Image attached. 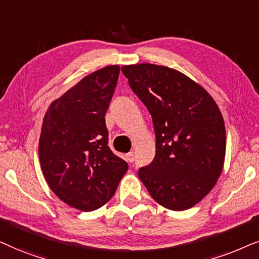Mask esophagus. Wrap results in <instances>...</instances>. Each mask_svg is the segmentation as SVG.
I'll use <instances>...</instances> for the list:
<instances>
[{
    "label": "esophagus",
    "mask_w": 259,
    "mask_h": 259,
    "mask_svg": "<svg viewBox=\"0 0 259 259\" xmlns=\"http://www.w3.org/2000/svg\"><path fill=\"white\" fill-rule=\"evenodd\" d=\"M125 158L127 162H130V163H133L134 160H135V155H134V153H127L125 155Z\"/></svg>",
    "instance_id": "obj_1"
}]
</instances>
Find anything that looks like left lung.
I'll use <instances>...</instances> for the list:
<instances>
[{"mask_svg": "<svg viewBox=\"0 0 259 259\" xmlns=\"http://www.w3.org/2000/svg\"><path fill=\"white\" fill-rule=\"evenodd\" d=\"M151 115L156 153L139 177L155 201L184 211L214 187L226 150L222 112L208 92L173 68L154 64L122 67Z\"/></svg>", "mask_w": 259, "mask_h": 259, "instance_id": "obj_1", "label": "left lung"}]
</instances>
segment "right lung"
I'll return each instance as SVG.
<instances>
[{
    "instance_id": "1",
    "label": "right lung",
    "mask_w": 259,
    "mask_h": 259,
    "mask_svg": "<svg viewBox=\"0 0 259 259\" xmlns=\"http://www.w3.org/2000/svg\"><path fill=\"white\" fill-rule=\"evenodd\" d=\"M119 66L86 75L54 101L45 115L39 141L41 169L55 195L84 212L105 205L115 194L127 163L108 146L105 113Z\"/></svg>"
}]
</instances>
